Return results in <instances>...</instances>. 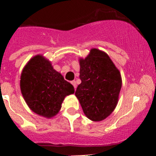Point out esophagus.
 <instances>
[{"label": "esophagus", "mask_w": 156, "mask_h": 156, "mask_svg": "<svg viewBox=\"0 0 156 156\" xmlns=\"http://www.w3.org/2000/svg\"><path fill=\"white\" fill-rule=\"evenodd\" d=\"M71 83H72V85H73V87H74V88H75H75L77 87L76 81H72Z\"/></svg>", "instance_id": "34e87169"}]
</instances>
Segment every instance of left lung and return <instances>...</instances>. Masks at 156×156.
Listing matches in <instances>:
<instances>
[{"label": "left lung", "instance_id": "1", "mask_svg": "<svg viewBox=\"0 0 156 156\" xmlns=\"http://www.w3.org/2000/svg\"><path fill=\"white\" fill-rule=\"evenodd\" d=\"M79 62L81 83L75 96L88 119L104 120L117 106L122 84L120 72L107 53L96 48Z\"/></svg>", "mask_w": 156, "mask_h": 156}]
</instances>
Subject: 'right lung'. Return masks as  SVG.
<instances>
[{
  "label": "right lung",
  "mask_w": 156,
  "mask_h": 156,
  "mask_svg": "<svg viewBox=\"0 0 156 156\" xmlns=\"http://www.w3.org/2000/svg\"><path fill=\"white\" fill-rule=\"evenodd\" d=\"M20 89L31 110L48 119L56 115L65 97L75 92L73 86L42 55L31 58L24 67Z\"/></svg>",
  "instance_id": "right-lung-1"
}]
</instances>
